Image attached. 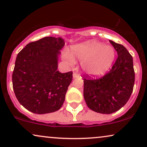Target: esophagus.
Listing matches in <instances>:
<instances>
[{
	"instance_id": "1",
	"label": "esophagus",
	"mask_w": 147,
	"mask_h": 147,
	"mask_svg": "<svg viewBox=\"0 0 147 147\" xmlns=\"http://www.w3.org/2000/svg\"><path fill=\"white\" fill-rule=\"evenodd\" d=\"M73 77H74V78H78L80 77V75L77 73V72H74Z\"/></svg>"
}]
</instances>
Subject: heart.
<instances>
[{"instance_id": "heart-1", "label": "heart", "mask_w": 147, "mask_h": 147, "mask_svg": "<svg viewBox=\"0 0 147 147\" xmlns=\"http://www.w3.org/2000/svg\"><path fill=\"white\" fill-rule=\"evenodd\" d=\"M72 53L81 61L83 71L88 75L99 77L105 74L113 63L116 52L112 46L104 45L96 41H89L71 48ZM63 58L69 66H74L76 59L69 51H65Z\"/></svg>"}]
</instances>
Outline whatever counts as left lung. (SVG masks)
<instances>
[{
  "label": "left lung",
  "instance_id": "obj_1",
  "mask_svg": "<svg viewBox=\"0 0 147 147\" xmlns=\"http://www.w3.org/2000/svg\"><path fill=\"white\" fill-rule=\"evenodd\" d=\"M118 58L110 71L102 78L84 77V97L90 109L101 114L114 113L125 105L133 91V59L121 44L110 40Z\"/></svg>",
  "mask_w": 147,
  "mask_h": 147
}]
</instances>
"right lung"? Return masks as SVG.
Returning a JSON list of instances; mask_svg holds the SVG:
<instances>
[{
  "label": "right lung",
  "instance_id": "add662e5",
  "mask_svg": "<svg viewBox=\"0 0 147 147\" xmlns=\"http://www.w3.org/2000/svg\"><path fill=\"white\" fill-rule=\"evenodd\" d=\"M65 45L61 37H45L31 42L18 53L12 81L19 103L31 112L51 113L63 105L72 71L57 70L58 55Z\"/></svg>",
  "mask_w": 147,
  "mask_h": 147
}]
</instances>
